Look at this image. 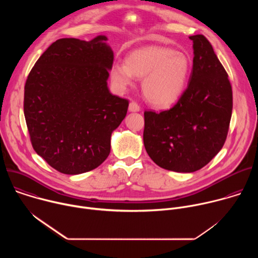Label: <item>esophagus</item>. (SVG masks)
<instances>
[{
	"label": "esophagus",
	"instance_id": "34e87169",
	"mask_svg": "<svg viewBox=\"0 0 258 258\" xmlns=\"http://www.w3.org/2000/svg\"><path fill=\"white\" fill-rule=\"evenodd\" d=\"M140 105L137 103V102H135V101H132L131 103H130V106H128V110L131 112H138V111H140Z\"/></svg>",
	"mask_w": 258,
	"mask_h": 258
}]
</instances>
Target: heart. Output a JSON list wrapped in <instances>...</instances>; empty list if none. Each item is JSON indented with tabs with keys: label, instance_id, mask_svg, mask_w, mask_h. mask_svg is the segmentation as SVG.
Returning <instances> with one entry per match:
<instances>
[{
	"label": "heart",
	"instance_id": "heart-1",
	"mask_svg": "<svg viewBox=\"0 0 258 258\" xmlns=\"http://www.w3.org/2000/svg\"><path fill=\"white\" fill-rule=\"evenodd\" d=\"M190 72L187 55L161 46H148L130 53L125 64L114 63L110 77L114 86L125 90L134 85V77L143 79L144 97L154 106L174 104L185 90Z\"/></svg>",
	"mask_w": 258,
	"mask_h": 258
}]
</instances>
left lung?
Wrapping results in <instances>:
<instances>
[{
  "label": "left lung",
  "instance_id": "left-lung-1",
  "mask_svg": "<svg viewBox=\"0 0 258 258\" xmlns=\"http://www.w3.org/2000/svg\"><path fill=\"white\" fill-rule=\"evenodd\" d=\"M193 41L189 85L175 105L159 113L145 111L144 145L160 167L193 172L205 166L226 142L233 110L228 73L203 34Z\"/></svg>",
  "mask_w": 258,
  "mask_h": 258
}]
</instances>
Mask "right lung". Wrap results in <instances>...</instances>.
<instances>
[{"label":"right lung","mask_w":258,"mask_h":258,"mask_svg":"<svg viewBox=\"0 0 258 258\" xmlns=\"http://www.w3.org/2000/svg\"><path fill=\"white\" fill-rule=\"evenodd\" d=\"M99 35L90 42L60 39L35 62L24 87V116L34 151L65 174L95 169L128 100L109 92L113 52Z\"/></svg>","instance_id":"1"}]
</instances>
